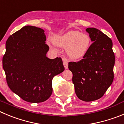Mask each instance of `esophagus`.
<instances>
[{
	"mask_svg": "<svg viewBox=\"0 0 124 124\" xmlns=\"http://www.w3.org/2000/svg\"><path fill=\"white\" fill-rule=\"evenodd\" d=\"M63 65H64V68H65L66 70V69H68V61H67L66 60H63Z\"/></svg>",
	"mask_w": 124,
	"mask_h": 124,
	"instance_id": "34e87169",
	"label": "esophagus"
}]
</instances>
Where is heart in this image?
Returning a JSON list of instances; mask_svg holds the SVG:
<instances>
[{"label":"heart","mask_w":124,"mask_h":124,"mask_svg":"<svg viewBox=\"0 0 124 124\" xmlns=\"http://www.w3.org/2000/svg\"><path fill=\"white\" fill-rule=\"evenodd\" d=\"M53 42L56 45L66 47V53L71 59L77 60L83 57L88 52L91 44L89 36L71 31L60 36H56Z\"/></svg>","instance_id":"1"}]
</instances>
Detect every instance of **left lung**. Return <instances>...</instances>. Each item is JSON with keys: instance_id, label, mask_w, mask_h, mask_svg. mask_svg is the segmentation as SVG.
<instances>
[{"instance_id": "8db88e82", "label": "left lung", "mask_w": 124, "mask_h": 124, "mask_svg": "<svg viewBox=\"0 0 124 124\" xmlns=\"http://www.w3.org/2000/svg\"><path fill=\"white\" fill-rule=\"evenodd\" d=\"M86 31L93 43L83 58L70 62L68 68L72 72L77 96L92 101L101 98L112 84L115 56L109 37L96 28H87Z\"/></svg>"}]
</instances>
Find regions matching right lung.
Returning a JSON list of instances; mask_svg holds the SVG:
<instances>
[{"label": "right lung", "instance_id": "add662e5", "mask_svg": "<svg viewBox=\"0 0 124 124\" xmlns=\"http://www.w3.org/2000/svg\"><path fill=\"white\" fill-rule=\"evenodd\" d=\"M44 30L25 26L8 38L2 59L10 90L29 103L48 100L53 92L52 79L64 71L61 58L49 59L46 54Z\"/></svg>", "mask_w": 124, "mask_h": 124}]
</instances>
